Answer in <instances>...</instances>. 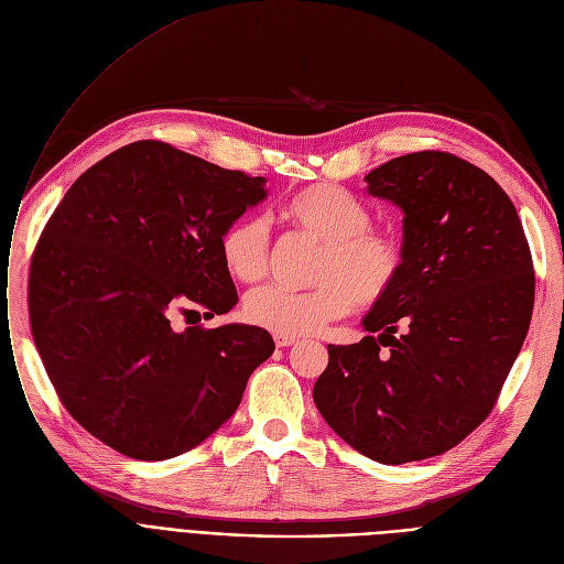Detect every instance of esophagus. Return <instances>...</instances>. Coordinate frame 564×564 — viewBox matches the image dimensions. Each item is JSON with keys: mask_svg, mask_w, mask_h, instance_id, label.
<instances>
[{"mask_svg": "<svg viewBox=\"0 0 564 564\" xmlns=\"http://www.w3.org/2000/svg\"><path fill=\"white\" fill-rule=\"evenodd\" d=\"M273 341H275L278 348H286V346H293L297 339H295V337H289V335H275Z\"/></svg>", "mask_w": 564, "mask_h": 564, "instance_id": "esophagus-1", "label": "esophagus"}]
</instances>
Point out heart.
Masks as SVG:
<instances>
[{"label": "heart", "instance_id": "1", "mask_svg": "<svg viewBox=\"0 0 564 564\" xmlns=\"http://www.w3.org/2000/svg\"><path fill=\"white\" fill-rule=\"evenodd\" d=\"M282 216L297 231L321 243L307 291L263 286L252 291L246 318L275 335L303 337L348 314L355 303L376 307L401 282L408 248L395 231L373 229L371 209L355 193L337 184H312L293 193L282 205ZM220 261L225 271L246 284L259 282L269 271V225L248 214L223 231Z\"/></svg>", "mask_w": 564, "mask_h": 564}]
</instances>
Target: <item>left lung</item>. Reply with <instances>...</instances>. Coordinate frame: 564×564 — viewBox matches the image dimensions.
<instances>
[{
    "instance_id": "8db88e82",
    "label": "left lung",
    "mask_w": 564,
    "mask_h": 564,
    "mask_svg": "<svg viewBox=\"0 0 564 564\" xmlns=\"http://www.w3.org/2000/svg\"><path fill=\"white\" fill-rule=\"evenodd\" d=\"M364 180L403 209L408 263L364 316L371 335L327 346L314 403L355 451L405 465L446 453L487 419L531 325L535 273L512 200L478 165L423 150Z\"/></svg>"
}]
</instances>
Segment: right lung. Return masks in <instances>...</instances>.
<instances>
[{
  "label": "right lung",
  "mask_w": 564,
  "mask_h": 564,
  "mask_svg": "<svg viewBox=\"0 0 564 564\" xmlns=\"http://www.w3.org/2000/svg\"><path fill=\"white\" fill-rule=\"evenodd\" d=\"M263 184L137 141L90 165L47 220L29 273L31 335L63 408L113 451L156 462L195 448L273 355L257 325H171L175 307L214 318L239 303L218 243Z\"/></svg>",
  "instance_id": "right-lung-1"
}]
</instances>
